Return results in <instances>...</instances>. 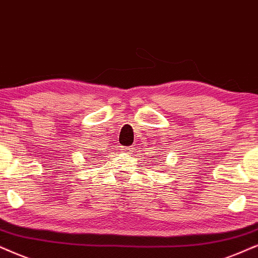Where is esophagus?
<instances>
[{"label": "esophagus", "mask_w": 258, "mask_h": 258, "mask_svg": "<svg viewBox=\"0 0 258 258\" xmlns=\"http://www.w3.org/2000/svg\"><path fill=\"white\" fill-rule=\"evenodd\" d=\"M121 151L127 156H132L133 155V146H126V148H122Z\"/></svg>", "instance_id": "obj_1"}]
</instances>
